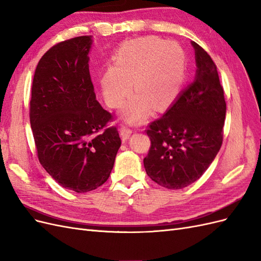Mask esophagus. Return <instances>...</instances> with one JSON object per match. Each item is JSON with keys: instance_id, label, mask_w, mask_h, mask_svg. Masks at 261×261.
Listing matches in <instances>:
<instances>
[{"instance_id": "obj_1", "label": "esophagus", "mask_w": 261, "mask_h": 261, "mask_svg": "<svg viewBox=\"0 0 261 261\" xmlns=\"http://www.w3.org/2000/svg\"><path fill=\"white\" fill-rule=\"evenodd\" d=\"M120 133H121V137L123 139H127L130 136V134L133 133V129L127 127L126 125H122L121 128H120Z\"/></svg>"}]
</instances>
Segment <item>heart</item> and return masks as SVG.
Here are the masks:
<instances>
[{
	"label": "heart",
	"instance_id": "obj_1",
	"mask_svg": "<svg viewBox=\"0 0 261 261\" xmlns=\"http://www.w3.org/2000/svg\"><path fill=\"white\" fill-rule=\"evenodd\" d=\"M185 53L175 42L149 36L124 42L114 54V63L101 75V88L107 103L120 108L134 89L137 94L124 111L128 122L139 123L151 106L163 109L175 99L184 82Z\"/></svg>",
	"mask_w": 261,
	"mask_h": 261
}]
</instances>
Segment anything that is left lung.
Wrapping results in <instances>:
<instances>
[{
    "instance_id": "1",
    "label": "left lung",
    "mask_w": 261,
    "mask_h": 261,
    "mask_svg": "<svg viewBox=\"0 0 261 261\" xmlns=\"http://www.w3.org/2000/svg\"><path fill=\"white\" fill-rule=\"evenodd\" d=\"M196 77L167 113L148 125L151 146L144 159L148 176L169 189L198 179L222 146L226 103L215 62L199 44Z\"/></svg>"
}]
</instances>
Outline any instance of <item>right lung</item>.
I'll return each instance as SVG.
<instances>
[{
    "instance_id": "add662e5",
    "label": "right lung",
    "mask_w": 261,
    "mask_h": 261,
    "mask_svg": "<svg viewBox=\"0 0 261 261\" xmlns=\"http://www.w3.org/2000/svg\"><path fill=\"white\" fill-rule=\"evenodd\" d=\"M91 36L59 42L39 61L29 117L37 155L66 189L87 193L105 184L121 138L114 116L96 99L89 73Z\"/></svg>"
}]
</instances>
